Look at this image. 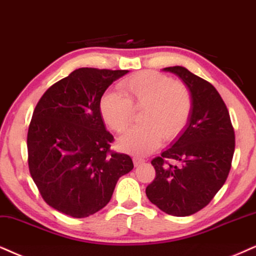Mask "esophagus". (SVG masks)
<instances>
[{
    "label": "esophagus",
    "mask_w": 256,
    "mask_h": 256,
    "mask_svg": "<svg viewBox=\"0 0 256 256\" xmlns=\"http://www.w3.org/2000/svg\"><path fill=\"white\" fill-rule=\"evenodd\" d=\"M144 162H145V160H143V158L134 157V166H140V164H143Z\"/></svg>",
    "instance_id": "obj_1"
}]
</instances>
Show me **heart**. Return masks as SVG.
<instances>
[{"mask_svg": "<svg viewBox=\"0 0 256 256\" xmlns=\"http://www.w3.org/2000/svg\"><path fill=\"white\" fill-rule=\"evenodd\" d=\"M120 92L108 90L99 100L102 120L116 132L126 130L134 118V108L143 110V126L132 128L118 140L122 151L145 156L172 140L186 128L192 111V98L183 84L164 74L148 70L119 84Z\"/></svg>", "mask_w": 256, "mask_h": 256, "instance_id": "1", "label": "heart"}]
</instances>
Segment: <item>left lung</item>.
<instances>
[{"instance_id":"obj_1","label":"left lung","mask_w":256,"mask_h":256,"mask_svg":"<svg viewBox=\"0 0 256 256\" xmlns=\"http://www.w3.org/2000/svg\"><path fill=\"white\" fill-rule=\"evenodd\" d=\"M192 98V117L171 148L154 158L156 177L146 186L148 198L162 212L189 216L208 206L227 180L235 150L230 116L212 84L186 67H166ZM174 160V166L168 163Z\"/></svg>"}]
</instances>
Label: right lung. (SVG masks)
<instances>
[{"label":"right lung","mask_w":256,"mask_h":256,"mask_svg":"<svg viewBox=\"0 0 256 256\" xmlns=\"http://www.w3.org/2000/svg\"><path fill=\"white\" fill-rule=\"evenodd\" d=\"M128 70L84 67L52 85L38 100L27 136L32 178L48 206L82 218L111 200L122 174L134 169L130 156L110 150L99 100Z\"/></svg>","instance_id":"right-lung-1"}]
</instances>
